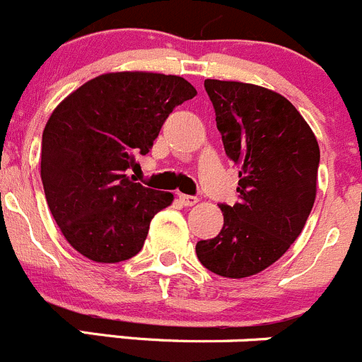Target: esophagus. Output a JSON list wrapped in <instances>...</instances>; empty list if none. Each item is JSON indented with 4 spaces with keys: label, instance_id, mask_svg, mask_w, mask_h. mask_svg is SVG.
<instances>
[{
    "label": "esophagus",
    "instance_id": "esophagus-1",
    "mask_svg": "<svg viewBox=\"0 0 362 362\" xmlns=\"http://www.w3.org/2000/svg\"><path fill=\"white\" fill-rule=\"evenodd\" d=\"M178 199H180L182 205L185 206H192L198 203V198H196V196H189V194H178Z\"/></svg>",
    "mask_w": 362,
    "mask_h": 362
}]
</instances>
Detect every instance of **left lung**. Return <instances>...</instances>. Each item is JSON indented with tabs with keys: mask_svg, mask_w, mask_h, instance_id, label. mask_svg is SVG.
I'll list each match as a JSON object with an SVG mask.
<instances>
[{
	"mask_svg": "<svg viewBox=\"0 0 362 362\" xmlns=\"http://www.w3.org/2000/svg\"><path fill=\"white\" fill-rule=\"evenodd\" d=\"M224 152L238 166V202L219 203V235L196 244L203 267L247 278L278 262L303 231L317 196L320 148L310 125L279 93L206 79Z\"/></svg>",
	"mask_w": 362,
	"mask_h": 362,
	"instance_id": "1",
	"label": "left lung"
}]
</instances>
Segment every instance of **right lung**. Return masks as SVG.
Instances as JSON below:
<instances>
[{"label": "right lung", "mask_w": 362, "mask_h": 362, "mask_svg": "<svg viewBox=\"0 0 362 362\" xmlns=\"http://www.w3.org/2000/svg\"><path fill=\"white\" fill-rule=\"evenodd\" d=\"M194 95L184 77L115 72L84 83L52 111L42 134V184L76 251L103 263L141 251L150 221L173 194L125 173L136 153L150 152L171 111Z\"/></svg>", "instance_id": "1"}]
</instances>
